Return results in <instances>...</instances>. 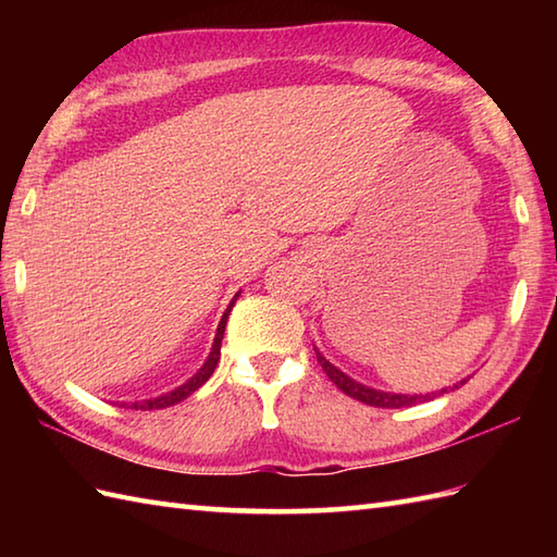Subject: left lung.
Returning a JSON list of instances; mask_svg holds the SVG:
<instances>
[{
  "label": "left lung",
  "mask_w": 557,
  "mask_h": 557,
  "mask_svg": "<svg viewBox=\"0 0 557 557\" xmlns=\"http://www.w3.org/2000/svg\"><path fill=\"white\" fill-rule=\"evenodd\" d=\"M313 349H315V347H313ZM315 357H318V363L323 366V371L327 373L330 381H333V383L342 389V393L354 397V399L363 401V405H371V407L401 409V407H411V405H417V401H429V399H433V397H441V395L447 393V387L437 389V393H429V395H397V393H383V389H373V387H366V385H361V383H357V381H351L349 375H345V373H342V371L337 369V366L330 363L318 349H315ZM459 385H465V381L453 385L449 389H455V387H459Z\"/></svg>",
  "instance_id": "8db88e82"
}]
</instances>
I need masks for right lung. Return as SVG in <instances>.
<instances>
[{
	"mask_svg": "<svg viewBox=\"0 0 557 557\" xmlns=\"http://www.w3.org/2000/svg\"><path fill=\"white\" fill-rule=\"evenodd\" d=\"M236 297H239V294H236ZM236 297L232 299V304L227 306V311H224V315L220 318L215 342H212V349H210V354H208V359H206L203 366H200L198 373H196L194 377H188V381H186L184 385L172 389V393H168V395H160V397H152V399H144V401H132V405H128V407H134V409H164V407H172V405H176V401H182V399H186L188 395H194L196 389L208 381V377L212 375V371H215L218 361H220V345H222L224 325H227V318H230V311H232V306H234Z\"/></svg>",
	"mask_w": 557,
	"mask_h": 557,
	"instance_id": "obj_1",
	"label": "right lung"
}]
</instances>
